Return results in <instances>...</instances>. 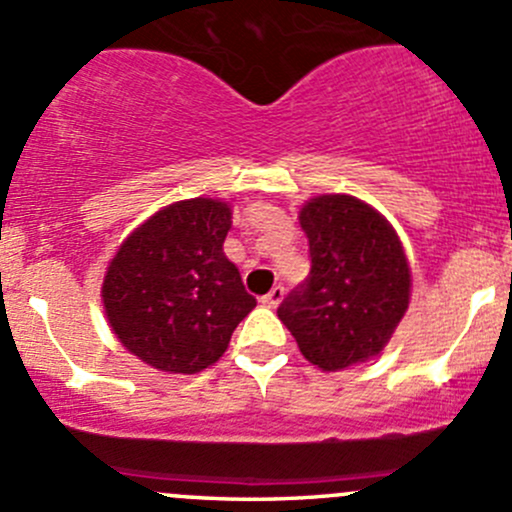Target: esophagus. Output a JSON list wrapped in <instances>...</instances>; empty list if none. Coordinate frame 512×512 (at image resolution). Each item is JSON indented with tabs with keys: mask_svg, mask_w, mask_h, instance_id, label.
Here are the masks:
<instances>
[{
	"mask_svg": "<svg viewBox=\"0 0 512 512\" xmlns=\"http://www.w3.org/2000/svg\"><path fill=\"white\" fill-rule=\"evenodd\" d=\"M282 297H285V287L275 285L270 289V292L265 294V297H260V302L265 304V307H277V304L282 302Z\"/></svg>",
	"mask_w": 512,
	"mask_h": 512,
	"instance_id": "34e87169",
	"label": "esophagus"
}]
</instances>
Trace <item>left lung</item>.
Wrapping results in <instances>:
<instances>
[{
  "mask_svg": "<svg viewBox=\"0 0 512 512\" xmlns=\"http://www.w3.org/2000/svg\"><path fill=\"white\" fill-rule=\"evenodd\" d=\"M312 270L277 317L304 359L339 371L386 347L409 309L411 272L394 227L352 195H319L299 213Z\"/></svg>",
  "mask_w": 512,
  "mask_h": 512,
  "instance_id": "8db88e82",
  "label": "left lung"
}]
</instances>
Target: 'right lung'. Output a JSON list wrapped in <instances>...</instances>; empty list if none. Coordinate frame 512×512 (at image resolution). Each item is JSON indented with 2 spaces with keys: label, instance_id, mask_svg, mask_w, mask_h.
I'll list each match as a JSON object with an SVG mask.
<instances>
[{
  "label": "right lung",
  "instance_id": "1",
  "mask_svg": "<svg viewBox=\"0 0 512 512\" xmlns=\"http://www.w3.org/2000/svg\"><path fill=\"white\" fill-rule=\"evenodd\" d=\"M230 225L227 203L180 200L136 227L108 265L101 287L108 324L153 369H208L255 309L223 252Z\"/></svg>",
  "mask_w": 512,
  "mask_h": 512
}]
</instances>
